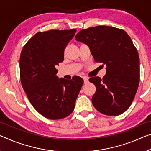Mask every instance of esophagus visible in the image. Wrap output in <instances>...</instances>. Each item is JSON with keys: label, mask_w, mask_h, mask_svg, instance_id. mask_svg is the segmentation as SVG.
I'll use <instances>...</instances> for the list:
<instances>
[{"label": "esophagus", "mask_w": 151, "mask_h": 151, "mask_svg": "<svg viewBox=\"0 0 151 151\" xmlns=\"http://www.w3.org/2000/svg\"><path fill=\"white\" fill-rule=\"evenodd\" d=\"M83 82H84V83H87L88 82V77H83Z\"/></svg>", "instance_id": "34e87169"}]
</instances>
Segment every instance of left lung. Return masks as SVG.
I'll list each match as a JSON object with an SVG mask.
<instances>
[{"instance_id":"obj_1","label":"left lung","mask_w":151,"mask_h":151,"mask_svg":"<svg viewBox=\"0 0 151 151\" xmlns=\"http://www.w3.org/2000/svg\"><path fill=\"white\" fill-rule=\"evenodd\" d=\"M76 40L88 46L96 62L106 65L103 79H89L96 86L92 98L96 109L115 116L129 107L140 81V59L130 37L126 32L111 26L82 29Z\"/></svg>"}]
</instances>
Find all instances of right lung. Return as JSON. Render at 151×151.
Instances as JSON below:
<instances>
[{
    "mask_svg": "<svg viewBox=\"0 0 151 151\" xmlns=\"http://www.w3.org/2000/svg\"><path fill=\"white\" fill-rule=\"evenodd\" d=\"M76 29L38 32L23 48L19 60L23 88L34 109L50 119H60L73 112L83 80L58 78L56 68L63 61L64 49Z\"/></svg>",
    "mask_w": 151,
    "mask_h": 151,
    "instance_id": "1",
    "label": "right lung"
}]
</instances>
